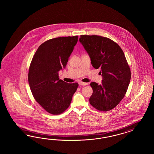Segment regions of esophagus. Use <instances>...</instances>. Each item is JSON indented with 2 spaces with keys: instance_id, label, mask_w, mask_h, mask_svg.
Masks as SVG:
<instances>
[{
  "instance_id": "1",
  "label": "esophagus",
  "mask_w": 154,
  "mask_h": 154,
  "mask_svg": "<svg viewBox=\"0 0 154 154\" xmlns=\"http://www.w3.org/2000/svg\"><path fill=\"white\" fill-rule=\"evenodd\" d=\"M79 85L81 86H86V85H88V83H85V82H79Z\"/></svg>"
}]
</instances>
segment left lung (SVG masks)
I'll use <instances>...</instances> for the list:
<instances>
[{
  "label": "left lung",
  "instance_id": "obj_1",
  "mask_svg": "<svg viewBox=\"0 0 154 154\" xmlns=\"http://www.w3.org/2000/svg\"><path fill=\"white\" fill-rule=\"evenodd\" d=\"M79 42L88 53L91 64L99 68L102 84H90L93 92L90 104L101 111L116 107L125 95L131 79V72L121 47L108 38L99 35H81Z\"/></svg>",
  "mask_w": 154,
  "mask_h": 154
}]
</instances>
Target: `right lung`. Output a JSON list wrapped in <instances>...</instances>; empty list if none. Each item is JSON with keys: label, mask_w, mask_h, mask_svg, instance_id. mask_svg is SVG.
<instances>
[{"label": "right lung", "mask_w": 154, "mask_h": 154, "mask_svg": "<svg viewBox=\"0 0 154 154\" xmlns=\"http://www.w3.org/2000/svg\"><path fill=\"white\" fill-rule=\"evenodd\" d=\"M79 36L49 39L38 47L31 61L28 81L35 100L47 112L59 115L69 107L79 84L59 79V71L65 68Z\"/></svg>", "instance_id": "1"}]
</instances>
